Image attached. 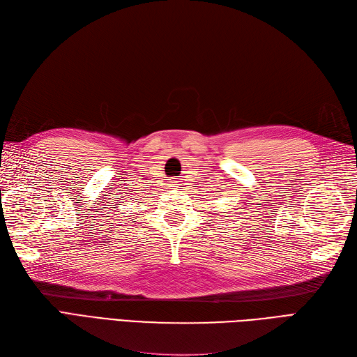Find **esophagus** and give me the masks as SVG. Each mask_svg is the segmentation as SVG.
Segmentation results:
<instances>
[{
  "label": "esophagus",
  "instance_id": "34e87169",
  "mask_svg": "<svg viewBox=\"0 0 357 357\" xmlns=\"http://www.w3.org/2000/svg\"><path fill=\"white\" fill-rule=\"evenodd\" d=\"M169 183H171V188H177V186H178V185H177V183H178V181H177L176 178H172V180H169Z\"/></svg>",
  "mask_w": 357,
  "mask_h": 357
}]
</instances>
